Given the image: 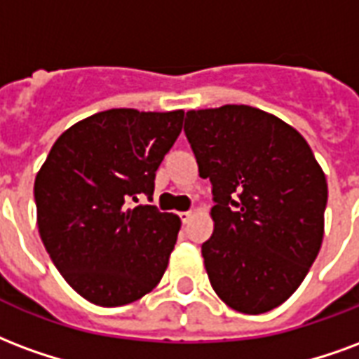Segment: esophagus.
<instances>
[{"mask_svg": "<svg viewBox=\"0 0 359 359\" xmlns=\"http://www.w3.org/2000/svg\"><path fill=\"white\" fill-rule=\"evenodd\" d=\"M180 218H182L183 224H187V222L193 218V212H182V214H180Z\"/></svg>", "mask_w": 359, "mask_h": 359, "instance_id": "esophagus-1", "label": "esophagus"}]
</instances>
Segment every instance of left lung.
Listing matches in <instances>:
<instances>
[{"label":"left lung","instance_id":"8db88e82","mask_svg":"<svg viewBox=\"0 0 359 359\" xmlns=\"http://www.w3.org/2000/svg\"><path fill=\"white\" fill-rule=\"evenodd\" d=\"M183 130L216 203L203 243L212 289L237 312H269L321 248L325 174L292 126L248 104L187 111Z\"/></svg>","mask_w":359,"mask_h":359}]
</instances>
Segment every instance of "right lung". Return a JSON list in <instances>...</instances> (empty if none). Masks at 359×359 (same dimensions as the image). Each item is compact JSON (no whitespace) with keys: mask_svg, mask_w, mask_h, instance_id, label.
I'll use <instances>...</instances> for the list:
<instances>
[{"mask_svg":"<svg viewBox=\"0 0 359 359\" xmlns=\"http://www.w3.org/2000/svg\"><path fill=\"white\" fill-rule=\"evenodd\" d=\"M183 111L111 109L61 133L34 182L38 231L55 268L91 304L114 308L161 283L182 219L151 205L154 172Z\"/></svg>","mask_w":359,"mask_h":359,"instance_id":"add662e5","label":"right lung"}]
</instances>
